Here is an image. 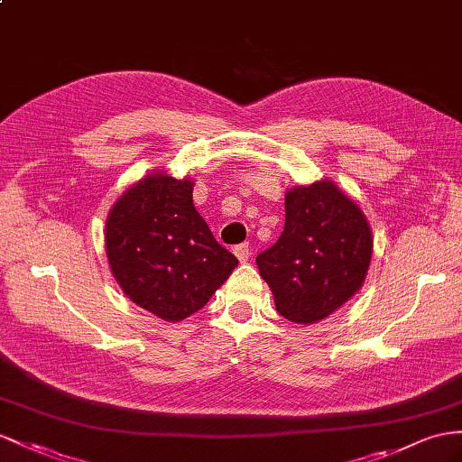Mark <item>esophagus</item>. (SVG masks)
Segmentation results:
<instances>
[{"label":"esophagus","mask_w":462,"mask_h":462,"mask_svg":"<svg viewBox=\"0 0 462 462\" xmlns=\"http://www.w3.org/2000/svg\"><path fill=\"white\" fill-rule=\"evenodd\" d=\"M234 254H236V257H238L240 263H245L247 259L252 257V247H250V244H240L234 247Z\"/></svg>","instance_id":"obj_1"}]
</instances>
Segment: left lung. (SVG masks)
Wrapping results in <instances>:
<instances>
[{
    "mask_svg": "<svg viewBox=\"0 0 462 462\" xmlns=\"http://www.w3.org/2000/svg\"><path fill=\"white\" fill-rule=\"evenodd\" d=\"M285 212L281 238L255 263L277 312L294 324H316L363 287L373 232L359 205L332 180L291 187Z\"/></svg>",
    "mask_w": 462,
    "mask_h": 462,
    "instance_id": "8db88e82",
    "label": "left lung"
}]
</instances>
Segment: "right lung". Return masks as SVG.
<instances>
[{
	"label": "right lung",
	"mask_w": 462,
	"mask_h": 462,
	"mask_svg": "<svg viewBox=\"0 0 462 462\" xmlns=\"http://www.w3.org/2000/svg\"><path fill=\"white\" fill-rule=\"evenodd\" d=\"M191 177L152 171L115 200L105 252L118 287L140 309L181 322L210 300L238 265L193 205Z\"/></svg>",
	"instance_id": "add662e5"
}]
</instances>
